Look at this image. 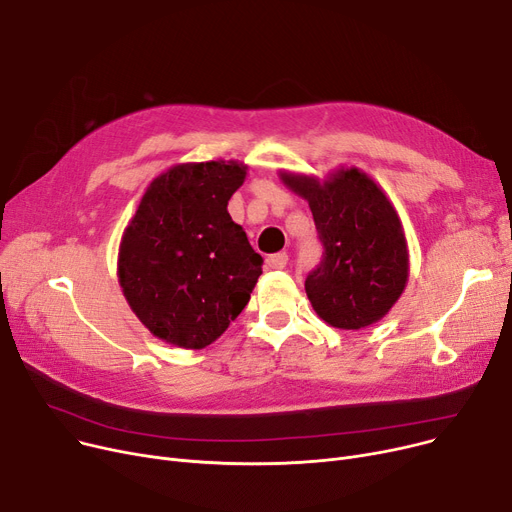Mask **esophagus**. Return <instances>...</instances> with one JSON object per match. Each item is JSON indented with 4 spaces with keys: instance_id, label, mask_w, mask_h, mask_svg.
Listing matches in <instances>:
<instances>
[{
    "instance_id": "1",
    "label": "esophagus",
    "mask_w": 512,
    "mask_h": 512,
    "mask_svg": "<svg viewBox=\"0 0 512 512\" xmlns=\"http://www.w3.org/2000/svg\"><path fill=\"white\" fill-rule=\"evenodd\" d=\"M286 263H288L286 253H276V255L267 257V267H270V270H284Z\"/></svg>"
}]
</instances>
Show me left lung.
<instances>
[{"label":"left lung","mask_w":512,"mask_h":512,"mask_svg":"<svg viewBox=\"0 0 512 512\" xmlns=\"http://www.w3.org/2000/svg\"><path fill=\"white\" fill-rule=\"evenodd\" d=\"M292 193L307 199L324 255L307 276L315 313L340 330L380 321L409 278L407 238L396 209L365 172L338 170L321 182L305 174H280Z\"/></svg>","instance_id":"obj_1"}]
</instances>
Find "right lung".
Instances as JSON below:
<instances>
[{"instance_id": "right-lung-1", "label": "right lung", "mask_w": 512, "mask_h": 512, "mask_svg": "<svg viewBox=\"0 0 512 512\" xmlns=\"http://www.w3.org/2000/svg\"><path fill=\"white\" fill-rule=\"evenodd\" d=\"M245 176L238 161H201L149 184L120 242L118 278L153 336L205 348L247 307L263 259L228 213Z\"/></svg>"}]
</instances>
